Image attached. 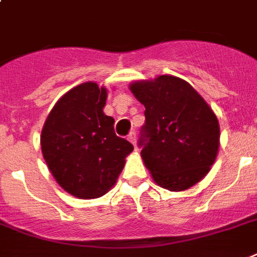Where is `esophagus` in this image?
<instances>
[{"instance_id": "obj_1", "label": "esophagus", "mask_w": 257, "mask_h": 257, "mask_svg": "<svg viewBox=\"0 0 257 257\" xmlns=\"http://www.w3.org/2000/svg\"><path fill=\"white\" fill-rule=\"evenodd\" d=\"M128 140L136 147V132H135V131H132V132L129 133V135H128Z\"/></svg>"}]
</instances>
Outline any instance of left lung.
I'll return each instance as SVG.
<instances>
[{
  "label": "left lung",
  "mask_w": 257,
  "mask_h": 257,
  "mask_svg": "<svg viewBox=\"0 0 257 257\" xmlns=\"http://www.w3.org/2000/svg\"><path fill=\"white\" fill-rule=\"evenodd\" d=\"M145 107L139 147L156 183L182 191L203 178L219 150V122L199 93L183 79L161 75L129 85Z\"/></svg>",
  "instance_id": "1"
}]
</instances>
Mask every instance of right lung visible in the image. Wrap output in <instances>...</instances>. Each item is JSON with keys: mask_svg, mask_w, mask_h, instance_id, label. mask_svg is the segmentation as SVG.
<instances>
[{"mask_svg": "<svg viewBox=\"0 0 257 257\" xmlns=\"http://www.w3.org/2000/svg\"><path fill=\"white\" fill-rule=\"evenodd\" d=\"M107 89L92 81L60 97L41 135L42 154L62 189L81 199L103 197L116 183L133 145L104 114Z\"/></svg>", "mask_w": 257, "mask_h": 257, "instance_id": "obj_1", "label": "right lung"}]
</instances>
